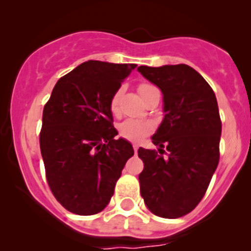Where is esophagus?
Returning <instances> with one entry per match:
<instances>
[{
    "mask_svg": "<svg viewBox=\"0 0 251 251\" xmlns=\"http://www.w3.org/2000/svg\"><path fill=\"white\" fill-rule=\"evenodd\" d=\"M133 151H135V153H137V151H138L137 144H133Z\"/></svg>",
    "mask_w": 251,
    "mask_h": 251,
    "instance_id": "1",
    "label": "esophagus"
}]
</instances>
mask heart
Wrapping results in <instances>:
<instances>
[{"label":"heart","instance_id":"obj_1","mask_svg":"<svg viewBox=\"0 0 251 251\" xmlns=\"http://www.w3.org/2000/svg\"><path fill=\"white\" fill-rule=\"evenodd\" d=\"M153 87L151 85L148 83H142L138 87V92L142 96L146 92L148 88ZM121 97H123V90L119 88L113 96H111V100L109 103L110 113L114 116H119L121 113L120 109V103H121ZM154 130V125L151 121H144V120H137V119H126L125 121L119 125V132L126 140H130L133 142H140L143 140L144 137H147L148 135H151Z\"/></svg>","mask_w":251,"mask_h":251}]
</instances>
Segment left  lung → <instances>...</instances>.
<instances>
[{"mask_svg": "<svg viewBox=\"0 0 251 251\" xmlns=\"http://www.w3.org/2000/svg\"><path fill=\"white\" fill-rule=\"evenodd\" d=\"M137 70L160 88L165 113L151 137L158 151L138 149L144 164L141 196L154 215L177 219L199 204L219 164L222 125L216 96L189 65Z\"/></svg>", "mask_w": 251, "mask_h": 251, "instance_id": "8db88e82", "label": "left lung"}]
</instances>
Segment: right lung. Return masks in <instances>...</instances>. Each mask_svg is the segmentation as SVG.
<instances>
[{
  "label": "right lung",
  "mask_w": 251,
  "mask_h": 251,
  "mask_svg": "<svg viewBox=\"0 0 251 251\" xmlns=\"http://www.w3.org/2000/svg\"><path fill=\"white\" fill-rule=\"evenodd\" d=\"M136 64L88 60L58 80L44 108L40 148L48 186L67 210L88 216L114 194L132 144L115 140L111 96Z\"/></svg>",
  "instance_id": "add662e5"
}]
</instances>
